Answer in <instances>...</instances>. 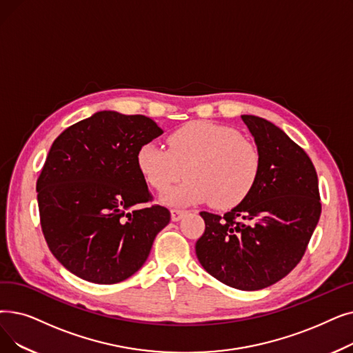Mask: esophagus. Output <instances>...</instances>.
<instances>
[{
    "mask_svg": "<svg viewBox=\"0 0 353 353\" xmlns=\"http://www.w3.org/2000/svg\"><path fill=\"white\" fill-rule=\"evenodd\" d=\"M170 212H172V221H174V222L180 221L186 214V210L180 209V208H173Z\"/></svg>",
    "mask_w": 353,
    "mask_h": 353,
    "instance_id": "1",
    "label": "esophagus"
}]
</instances>
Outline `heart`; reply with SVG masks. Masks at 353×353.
I'll return each instance as SVG.
<instances>
[{
	"mask_svg": "<svg viewBox=\"0 0 353 353\" xmlns=\"http://www.w3.org/2000/svg\"><path fill=\"white\" fill-rule=\"evenodd\" d=\"M168 148L148 143L137 154V164L148 185L165 192L183 176V185L164 196L167 203H202L218 209L239 205L254 189L263 157L255 143L228 125L194 121L173 131Z\"/></svg>",
	"mask_w": 353,
	"mask_h": 353,
	"instance_id": "heart-1",
	"label": "heart"
}]
</instances>
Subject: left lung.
Segmentation results:
<instances>
[{"mask_svg": "<svg viewBox=\"0 0 353 353\" xmlns=\"http://www.w3.org/2000/svg\"><path fill=\"white\" fill-rule=\"evenodd\" d=\"M261 151V173L243 201L219 214L201 212L205 232L196 242L202 267L238 290L280 281L303 258L321 213L316 168L272 122L242 115Z\"/></svg>", "mask_w": 353, "mask_h": 353, "instance_id": "1", "label": "left lung"}]
</instances>
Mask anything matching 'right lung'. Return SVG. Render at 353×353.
I'll return each mask as SVG.
<instances>
[{
    "mask_svg": "<svg viewBox=\"0 0 353 353\" xmlns=\"http://www.w3.org/2000/svg\"><path fill=\"white\" fill-rule=\"evenodd\" d=\"M161 134L148 117L101 111L52 144L36 185L40 225L49 250L72 274L115 284L145 263L170 210L141 206L152 196L137 154Z\"/></svg>",
    "mask_w": 353,
    "mask_h": 353,
    "instance_id": "add662e5",
    "label": "right lung"
}]
</instances>
